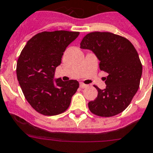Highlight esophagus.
<instances>
[{
  "label": "esophagus",
  "instance_id": "obj_1",
  "mask_svg": "<svg viewBox=\"0 0 153 153\" xmlns=\"http://www.w3.org/2000/svg\"><path fill=\"white\" fill-rule=\"evenodd\" d=\"M88 87V85H86V84H84V83H82V82H81L80 83V88H85Z\"/></svg>",
  "mask_w": 153,
  "mask_h": 153
}]
</instances>
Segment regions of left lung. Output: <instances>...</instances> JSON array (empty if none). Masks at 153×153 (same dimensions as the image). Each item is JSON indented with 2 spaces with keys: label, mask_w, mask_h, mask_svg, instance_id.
I'll list each match as a JSON object with an SVG mask.
<instances>
[{
  "label": "left lung",
  "mask_w": 153,
  "mask_h": 153,
  "mask_svg": "<svg viewBox=\"0 0 153 153\" xmlns=\"http://www.w3.org/2000/svg\"><path fill=\"white\" fill-rule=\"evenodd\" d=\"M80 48L92 51L99 59L100 71L108 74L105 78V89L95 86L98 95L88 103L90 111L105 117L124 111L139 89L143 70L134 45L118 35L95 31L83 37Z\"/></svg>",
  "instance_id": "obj_1"
}]
</instances>
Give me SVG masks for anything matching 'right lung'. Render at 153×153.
I'll return each instance as SVG.
<instances>
[{
    "label": "right lung",
    "mask_w": 153,
    "mask_h": 153,
    "mask_svg": "<svg viewBox=\"0 0 153 153\" xmlns=\"http://www.w3.org/2000/svg\"><path fill=\"white\" fill-rule=\"evenodd\" d=\"M79 35L78 31H43L29 39L21 52L17 78L26 100L39 114L54 116L65 112L79 87L77 80L53 79L63 53Z\"/></svg>",
    "instance_id": "obj_1"
}]
</instances>
